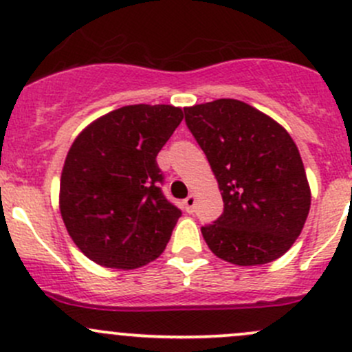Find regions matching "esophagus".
<instances>
[{
    "label": "esophagus",
    "mask_w": 352,
    "mask_h": 352,
    "mask_svg": "<svg viewBox=\"0 0 352 352\" xmlns=\"http://www.w3.org/2000/svg\"><path fill=\"white\" fill-rule=\"evenodd\" d=\"M196 194H189V197L184 201V206H186V211L187 212H192L194 208H196Z\"/></svg>",
    "instance_id": "esophagus-1"
}]
</instances>
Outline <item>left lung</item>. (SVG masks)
Masks as SVG:
<instances>
[{
	"label": "left lung",
	"instance_id": "8db88e82",
	"mask_svg": "<svg viewBox=\"0 0 352 352\" xmlns=\"http://www.w3.org/2000/svg\"><path fill=\"white\" fill-rule=\"evenodd\" d=\"M221 192L223 214L202 226L216 257L262 265L300 236L311 192L293 138L267 113L235 98L184 109Z\"/></svg>",
	"mask_w": 352,
	"mask_h": 352
}]
</instances>
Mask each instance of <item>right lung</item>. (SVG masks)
<instances>
[{
	"instance_id": "right-lung-1",
	"label": "right lung",
	"mask_w": 352,
	"mask_h": 352,
	"mask_svg": "<svg viewBox=\"0 0 352 352\" xmlns=\"http://www.w3.org/2000/svg\"><path fill=\"white\" fill-rule=\"evenodd\" d=\"M173 105H126L98 117L67 151L59 211L95 264L138 269L162 255L182 212L165 199L156 155L182 122Z\"/></svg>"
}]
</instances>
